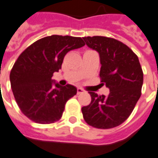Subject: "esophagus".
Returning <instances> with one entry per match:
<instances>
[{"label":"esophagus","instance_id":"obj_1","mask_svg":"<svg viewBox=\"0 0 158 158\" xmlns=\"http://www.w3.org/2000/svg\"><path fill=\"white\" fill-rule=\"evenodd\" d=\"M84 92H85V90H84L83 89H81V88L77 89V93H78V94H82V93H84Z\"/></svg>","mask_w":158,"mask_h":158}]
</instances>
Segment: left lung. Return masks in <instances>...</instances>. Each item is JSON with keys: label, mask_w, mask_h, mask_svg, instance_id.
I'll return each instance as SVG.
<instances>
[{"label": "left lung", "mask_w": 158, "mask_h": 158, "mask_svg": "<svg viewBox=\"0 0 158 158\" xmlns=\"http://www.w3.org/2000/svg\"><path fill=\"white\" fill-rule=\"evenodd\" d=\"M83 39L100 53V82L110 89L107 96L89 92L91 102L82 107L83 117L94 128H114L129 117L141 97L143 72L138 57L129 47L112 37L94 36Z\"/></svg>", "instance_id": "obj_1"}]
</instances>
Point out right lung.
Wrapping results in <instances>:
<instances>
[{
	"instance_id": "right-lung-1",
	"label": "right lung",
	"mask_w": 158,
	"mask_h": 158,
	"mask_svg": "<svg viewBox=\"0 0 158 158\" xmlns=\"http://www.w3.org/2000/svg\"><path fill=\"white\" fill-rule=\"evenodd\" d=\"M85 44L81 37L52 35L36 41L17 58L10 70V86L21 111L31 121L52 124L61 119L77 89L69 84L53 88L52 77L68 52Z\"/></svg>"
}]
</instances>
